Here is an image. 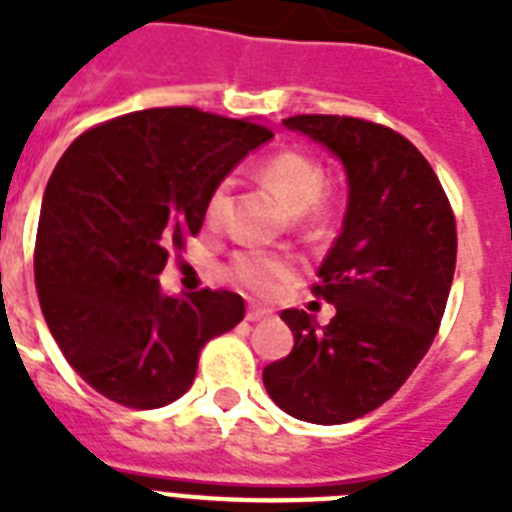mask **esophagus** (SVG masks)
I'll use <instances>...</instances> for the list:
<instances>
[{"instance_id": "34e87169", "label": "esophagus", "mask_w": 512, "mask_h": 512, "mask_svg": "<svg viewBox=\"0 0 512 512\" xmlns=\"http://www.w3.org/2000/svg\"><path fill=\"white\" fill-rule=\"evenodd\" d=\"M271 316L273 313L260 308V305H249L247 308V321H265V319H271Z\"/></svg>"}]
</instances>
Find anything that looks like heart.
<instances>
[{"instance_id": "heart-1", "label": "heart", "mask_w": 512, "mask_h": 512, "mask_svg": "<svg viewBox=\"0 0 512 512\" xmlns=\"http://www.w3.org/2000/svg\"><path fill=\"white\" fill-rule=\"evenodd\" d=\"M260 180L271 188L289 212L311 215V207H316L327 185V177L319 162H313L311 156L297 154V151H284V154L271 156L260 167ZM228 180L217 183L207 196V220L217 223L223 217L225 201H228ZM231 276L239 281L241 287L255 292L260 297L279 295L289 281L295 279V263L287 255L276 252H263V249H247L241 255L233 257Z\"/></svg>"}]
</instances>
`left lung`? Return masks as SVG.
Returning a JSON list of instances; mask_svg holds the SVG:
<instances>
[{"mask_svg": "<svg viewBox=\"0 0 512 512\" xmlns=\"http://www.w3.org/2000/svg\"><path fill=\"white\" fill-rule=\"evenodd\" d=\"M348 177L342 231L313 287L335 305L327 327L281 313L295 335L263 369L273 404L313 425H340L382 406L436 337L457 263V231L428 159L398 132L350 116H289Z\"/></svg>", "mask_w": 512, "mask_h": 512, "instance_id": "8db88e82", "label": "left lung"}]
</instances>
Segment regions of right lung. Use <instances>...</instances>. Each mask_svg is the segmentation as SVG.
Segmentation results:
<instances>
[{
  "label": "right lung",
  "mask_w": 512,
  "mask_h": 512,
  "mask_svg": "<svg viewBox=\"0 0 512 512\" xmlns=\"http://www.w3.org/2000/svg\"><path fill=\"white\" fill-rule=\"evenodd\" d=\"M273 138L255 119L148 108L84 132L42 196L36 292L87 385L156 409L191 388L199 350L244 319L236 292L167 295L159 273L204 223L209 191Z\"/></svg>",
  "instance_id": "obj_1"
}]
</instances>
